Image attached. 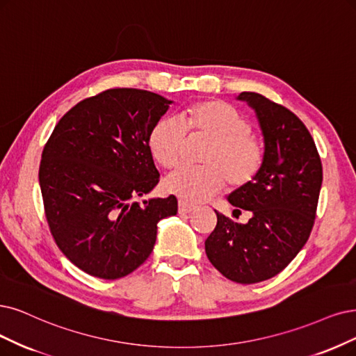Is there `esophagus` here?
Masks as SVG:
<instances>
[{
    "mask_svg": "<svg viewBox=\"0 0 356 356\" xmlns=\"http://www.w3.org/2000/svg\"><path fill=\"white\" fill-rule=\"evenodd\" d=\"M192 211H195V207L193 205H191V204H188L185 201H179V213L180 214H189Z\"/></svg>",
    "mask_w": 356,
    "mask_h": 356,
    "instance_id": "esophagus-1",
    "label": "esophagus"
}]
</instances>
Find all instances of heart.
Instances as JSON below:
<instances>
[{
  "mask_svg": "<svg viewBox=\"0 0 356 356\" xmlns=\"http://www.w3.org/2000/svg\"><path fill=\"white\" fill-rule=\"evenodd\" d=\"M175 118L158 120L148 135V149L164 168L179 163L189 138L208 139L200 161L180 165L164 179L163 188L186 202H202L218 193L225 180L230 189H242L257 179L264 165L266 149L252 134V123L230 104L218 99L195 102Z\"/></svg>",
  "mask_w": 356,
  "mask_h": 356,
  "instance_id": "b5f03b06",
  "label": "heart"
}]
</instances>
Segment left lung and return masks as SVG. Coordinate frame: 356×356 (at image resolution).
I'll return each instance as SVG.
<instances>
[{"label": "left lung", "mask_w": 356, "mask_h": 356, "mask_svg": "<svg viewBox=\"0 0 356 356\" xmlns=\"http://www.w3.org/2000/svg\"><path fill=\"white\" fill-rule=\"evenodd\" d=\"M255 110L266 158L257 179L236 189L233 216L248 211L246 225L217 214L205 241L209 262L226 279L252 284L284 270L309 238L323 183L320 154L307 126L283 105L257 92L238 97Z\"/></svg>", "instance_id": "1"}]
</instances>
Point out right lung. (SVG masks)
Here are the masks:
<instances>
[{
    "mask_svg": "<svg viewBox=\"0 0 356 356\" xmlns=\"http://www.w3.org/2000/svg\"><path fill=\"white\" fill-rule=\"evenodd\" d=\"M170 104L149 90L107 89L65 113L45 143L39 185L49 232L94 277L135 271L152 252L158 221L177 214L173 195L135 201L160 181L148 135Z\"/></svg>",
    "mask_w": 356,
    "mask_h": 356,
    "instance_id": "right-lung-1",
    "label": "right lung"
}]
</instances>
